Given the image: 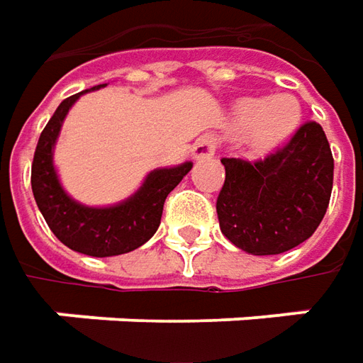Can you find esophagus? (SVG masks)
<instances>
[{"mask_svg":"<svg viewBox=\"0 0 363 363\" xmlns=\"http://www.w3.org/2000/svg\"><path fill=\"white\" fill-rule=\"evenodd\" d=\"M216 145H218L216 137H214V135H210V133H206V135H202V137L194 143L191 155H194L196 160H208V157H212V155L216 153Z\"/></svg>","mask_w":363,"mask_h":363,"instance_id":"34e87169","label":"esophagus"}]
</instances>
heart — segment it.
<instances>
[{
	"instance_id": "b5f03b06",
	"label": "heart",
	"mask_w": 363,
	"mask_h": 363,
	"mask_svg": "<svg viewBox=\"0 0 363 363\" xmlns=\"http://www.w3.org/2000/svg\"><path fill=\"white\" fill-rule=\"evenodd\" d=\"M301 106L293 94L246 96L232 108V125L246 129L248 145L255 151H267L279 145L297 129Z\"/></svg>"
}]
</instances>
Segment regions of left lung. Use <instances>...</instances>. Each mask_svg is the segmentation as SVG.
<instances>
[{
    "label": "left lung",
    "mask_w": 363,
    "mask_h": 363,
    "mask_svg": "<svg viewBox=\"0 0 363 363\" xmlns=\"http://www.w3.org/2000/svg\"><path fill=\"white\" fill-rule=\"evenodd\" d=\"M216 200L220 230L248 255H281L305 242L325 216L333 155L319 123L301 125L264 160L224 157Z\"/></svg>",
    "instance_id": "obj_1"
}]
</instances>
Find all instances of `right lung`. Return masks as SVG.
<instances>
[{"label":"right lung","instance_id":"obj_1","mask_svg":"<svg viewBox=\"0 0 363 363\" xmlns=\"http://www.w3.org/2000/svg\"><path fill=\"white\" fill-rule=\"evenodd\" d=\"M101 86L105 84L92 86L89 91ZM89 91L64 99L44 127L32 163V191L50 230L64 246L89 257H117L139 248L157 232L163 202L191 169V163L186 161L175 167L153 169L141 188L115 206L91 208L72 200L60 186L56 174L54 145L70 106Z\"/></svg>","mask_w":363,"mask_h":363}]
</instances>
